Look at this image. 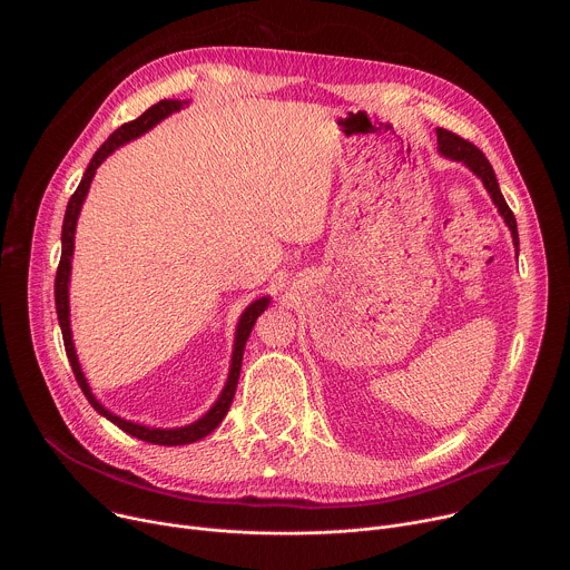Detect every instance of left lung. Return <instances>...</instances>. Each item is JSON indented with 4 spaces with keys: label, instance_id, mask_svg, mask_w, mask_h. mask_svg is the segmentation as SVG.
Instances as JSON below:
<instances>
[{
    "label": "left lung",
    "instance_id": "8db88e82",
    "mask_svg": "<svg viewBox=\"0 0 570 570\" xmlns=\"http://www.w3.org/2000/svg\"><path fill=\"white\" fill-rule=\"evenodd\" d=\"M438 150L442 157L446 159H453V161H460V165H464L480 183L482 187L487 189V194L492 196L494 205L499 207V214L503 216L505 225L510 227L512 232V240H514V248L519 253V232H517V218L512 214V209L508 207L503 194H501V187H499V180H497V174L490 165V159H487L482 155L480 148H475L471 141L458 137L455 132L451 130H444V128H438Z\"/></svg>",
    "mask_w": 570,
    "mask_h": 570
}]
</instances>
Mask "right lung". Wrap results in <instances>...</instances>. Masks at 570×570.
Masks as SVG:
<instances>
[{
  "mask_svg": "<svg viewBox=\"0 0 570 570\" xmlns=\"http://www.w3.org/2000/svg\"><path fill=\"white\" fill-rule=\"evenodd\" d=\"M185 106H189V101H178V99H165L159 101L155 106H150L141 117H137L135 121H128L124 124L121 128H117L108 141H104V146L95 153V157L90 159V165L83 174V178H80V185L76 187L73 196L69 198L67 203V209H65V220H62V253H60V264H58V271H56V288H53V295H56V313H58V322H60V332H62V343H65V352H67V358H69V365L73 370V376L80 385V390H83V394L88 396V401L92 403V409L104 415L106 420H110L115 426H119L124 433L137 438V440H144V442H150V444H159V446H180V444H191V442H198L203 440L205 435H209L220 422L223 417L227 415L229 405H232V399H234V392H236V383H238V374H240V363H243V350H246V341L255 327L257 317L268 308L271 304V297H259L255 302H250L246 306V311L240 313L238 317V324H236V334H234V350H232V361H229V372H227V381L223 385V392L218 394V399L214 401L212 409L196 422L187 424V426H178V429H153V426H144V424H137V422H130V420H124L115 413H110L106 405L92 394V387L83 374V370H80V363H78V356H76V347H73V341H71V320H69V277H71V257H73V234H76V223H78V216H80V209H83V203H86V196L90 191V185L95 180V174L97 169L104 165V159L108 155H112L119 146L141 137L144 132H148L153 126H157L161 119H167L169 115L183 110Z\"/></svg>",
  "mask_w": 570,
  "mask_h": 570,
  "instance_id": "obj_1",
  "label": "right lung"
}]
</instances>
